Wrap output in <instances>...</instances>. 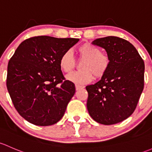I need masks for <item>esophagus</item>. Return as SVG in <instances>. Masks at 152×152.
I'll use <instances>...</instances> for the list:
<instances>
[{
    "label": "esophagus",
    "mask_w": 152,
    "mask_h": 152,
    "mask_svg": "<svg viewBox=\"0 0 152 152\" xmlns=\"http://www.w3.org/2000/svg\"><path fill=\"white\" fill-rule=\"evenodd\" d=\"M75 88H76V91H79V90H80V89L83 88V86H81L76 85L75 86Z\"/></svg>",
    "instance_id": "obj_1"
}]
</instances>
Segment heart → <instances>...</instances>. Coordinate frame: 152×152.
Listing matches in <instances>:
<instances>
[{
  "instance_id": "heart-1",
  "label": "heart",
  "mask_w": 152,
  "mask_h": 152,
  "mask_svg": "<svg viewBox=\"0 0 152 152\" xmlns=\"http://www.w3.org/2000/svg\"><path fill=\"white\" fill-rule=\"evenodd\" d=\"M77 53L81 59H84L81 64L80 71L74 72L66 76L67 80L77 84L84 85L90 83L93 75L96 78L104 75L109 66V58L101 53L99 48L90 43H85L77 48ZM75 59L71 50H66L59 59L61 69L66 73L70 72L75 66Z\"/></svg>"
}]
</instances>
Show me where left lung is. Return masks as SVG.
Wrapping results in <instances>:
<instances>
[{
	"label": "left lung",
	"mask_w": 152,
	"mask_h": 152,
	"mask_svg": "<svg viewBox=\"0 0 152 152\" xmlns=\"http://www.w3.org/2000/svg\"><path fill=\"white\" fill-rule=\"evenodd\" d=\"M92 44L105 50L110 63L100 80L86 87L88 111L102 124L119 123L135 110L144 86V62L133 45L121 38L107 37Z\"/></svg>",
	"instance_id": "8db88e82"
}]
</instances>
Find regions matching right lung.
Segmentation results:
<instances>
[{"instance_id":"right-lung-1","label":"right lung","mask_w":152,"mask_h":152,"mask_svg":"<svg viewBox=\"0 0 152 152\" xmlns=\"http://www.w3.org/2000/svg\"><path fill=\"white\" fill-rule=\"evenodd\" d=\"M79 39L39 36L19 45L8 64L6 86L15 109L26 121L50 126L60 121L75 93L59 66Z\"/></svg>"}]
</instances>
